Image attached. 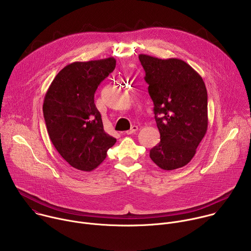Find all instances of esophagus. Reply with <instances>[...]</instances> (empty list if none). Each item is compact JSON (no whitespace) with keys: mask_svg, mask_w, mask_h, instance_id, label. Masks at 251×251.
I'll use <instances>...</instances> for the list:
<instances>
[{"mask_svg":"<svg viewBox=\"0 0 251 251\" xmlns=\"http://www.w3.org/2000/svg\"><path fill=\"white\" fill-rule=\"evenodd\" d=\"M137 130H138V127L134 125V126H132V127H131V129H130V130L126 131L125 133H126L127 135H131V134H134V133H135Z\"/></svg>","mask_w":251,"mask_h":251,"instance_id":"34e87169","label":"esophagus"}]
</instances>
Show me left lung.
<instances>
[{
	"label": "left lung",
	"mask_w": 251,
	"mask_h": 251,
	"mask_svg": "<svg viewBox=\"0 0 251 251\" xmlns=\"http://www.w3.org/2000/svg\"><path fill=\"white\" fill-rule=\"evenodd\" d=\"M154 103L161 141L150 158L161 169L186 166L207 130V92L201 76L178 58L139 54Z\"/></svg>",
	"instance_id": "8db88e82"
}]
</instances>
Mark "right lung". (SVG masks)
<instances>
[{"label":"right lung","mask_w":251,"mask_h":251,"mask_svg":"<svg viewBox=\"0 0 251 251\" xmlns=\"http://www.w3.org/2000/svg\"><path fill=\"white\" fill-rule=\"evenodd\" d=\"M115 66L114 57L73 62L59 71L46 93L43 111L50 141L77 170L97 168L116 143L104 131L94 103L98 85Z\"/></svg>","instance_id":"add662e5"}]
</instances>
